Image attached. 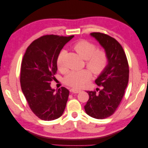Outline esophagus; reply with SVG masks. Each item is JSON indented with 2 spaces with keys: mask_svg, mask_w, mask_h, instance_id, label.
I'll list each match as a JSON object with an SVG mask.
<instances>
[{
  "mask_svg": "<svg viewBox=\"0 0 148 148\" xmlns=\"http://www.w3.org/2000/svg\"><path fill=\"white\" fill-rule=\"evenodd\" d=\"M71 91L73 93H78L81 91V90H80V89H76V88H72L71 89Z\"/></svg>",
  "mask_w": 148,
  "mask_h": 148,
  "instance_id": "obj_1",
  "label": "esophagus"
}]
</instances>
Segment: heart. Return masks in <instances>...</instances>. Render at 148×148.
I'll return each mask as SVG.
<instances>
[{"label":"heart","instance_id":"heart-1","mask_svg":"<svg viewBox=\"0 0 148 148\" xmlns=\"http://www.w3.org/2000/svg\"><path fill=\"white\" fill-rule=\"evenodd\" d=\"M73 48L83 59L86 60L88 69L95 75H99L104 70L108 63V57L103 50H96L95 44L86 40H81L76 42ZM66 51L62 50L57 58V65L59 70L63 69V57ZM91 71L84 69L79 71H71L66 75L65 82L75 88L83 87L91 78Z\"/></svg>","mask_w":148,"mask_h":148}]
</instances>
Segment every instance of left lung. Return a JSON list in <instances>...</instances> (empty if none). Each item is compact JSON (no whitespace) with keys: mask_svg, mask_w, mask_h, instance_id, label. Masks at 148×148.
Wrapping results in <instances>:
<instances>
[{"mask_svg":"<svg viewBox=\"0 0 148 148\" xmlns=\"http://www.w3.org/2000/svg\"><path fill=\"white\" fill-rule=\"evenodd\" d=\"M90 36L104 49L108 63L95 80L102 89L98 92L87 91L89 99L84 110L92 118L104 119L115 112L122 99L128 83L129 66L125 53L117 40L101 33H92Z\"/></svg>","mask_w":148,"mask_h":148,"instance_id":"8db88e82","label":"left lung"}]
</instances>
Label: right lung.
<instances>
[{
  "instance_id": "add662e5",
  "label": "right lung",
  "mask_w": 148,
  "mask_h": 148,
  "mask_svg": "<svg viewBox=\"0 0 148 148\" xmlns=\"http://www.w3.org/2000/svg\"><path fill=\"white\" fill-rule=\"evenodd\" d=\"M74 37L46 35L28 46L21 63V90L30 109L41 120L51 121L63 114L69 91L51 86L57 70V58L65 44Z\"/></svg>"
}]
</instances>
